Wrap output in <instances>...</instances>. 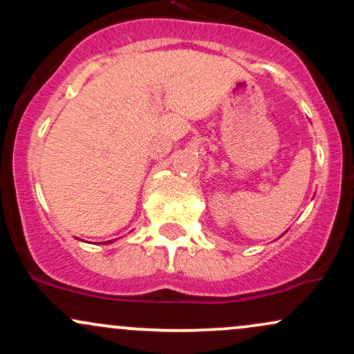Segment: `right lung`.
<instances>
[{
    "label": "right lung",
    "instance_id": "obj_1",
    "mask_svg": "<svg viewBox=\"0 0 354 354\" xmlns=\"http://www.w3.org/2000/svg\"><path fill=\"white\" fill-rule=\"evenodd\" d=\"M106 243H113V241H104V243H103V245H106Z\"/></svg>",
    "mask_w": 354,
    "mask_h": 354
}]
</instances>
